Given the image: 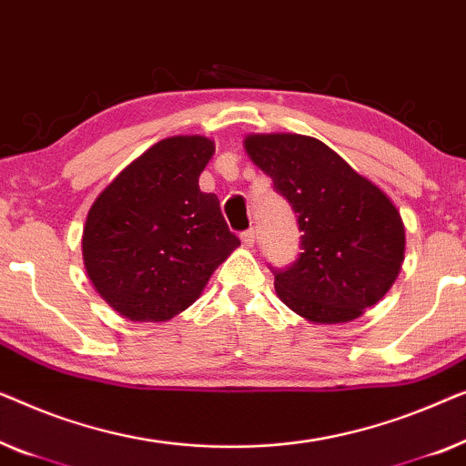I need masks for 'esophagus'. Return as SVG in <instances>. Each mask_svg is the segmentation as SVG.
Masks as SVG:
<instances>
[{"instance_id":"obj_1","label":"esophagus","mask_w":466,"mask_h":466,"mask_svg":"<svg viewBox=\"0 0 466 466\" xmlns=\"http://www.w3.org/2000/svg\"><path fill=\"white\" fill-rule=\"evenodd\" d=\"M240 240H242V245L245 247H253V242H255V230L253 228H248V230H245L240 234Z\"/></svg>"}]
</instances>
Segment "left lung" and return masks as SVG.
I'll use <instances>...</instances> for the list:
<instances>
[{"mask_svg":"<svg viewBox=\"0 0 466 466\" xmlns=\"http://www.w3.org/2000/svg\"><path fill=\"white\" fill-rule=\"evenodd\" d=\"M247 154L298 213L301 253L274 270L279 298L312 323H349L378 304L401 270V215L382 189L323 141L251 135Z\"/></svg>","mask_w":466,"mask_h":466,"instance_id":"1","label":"left lung"}]
</instances>
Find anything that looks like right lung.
Masks as SVG:
<instances>
[{
	"label": "right lung",
	"mask_w": 466,
	"mask_h": 466,
	"mask_svg": "<svg viewBox=\"0 0 466 466\" xmlns=\"http://www.w3.org/2000/svg\"><path fill=\"white\" fill-rule=\"evenodd\" d=\"M207 137H170L122 170L90 208L84 264L101 298L130 320H167L192 304L240 245L198 177Z\"/></svg>",
	"instance_id": "obj_1"
}]
</instances>
